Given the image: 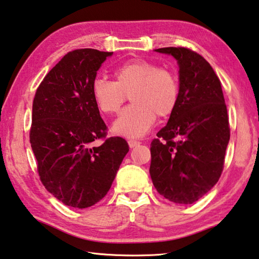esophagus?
I'll use <instances>...</instances> for the list:
<instances>
[{"instance_id":"34e87169","label":"esophagus","mask_w":259,"mask_h":259,"mask_svg":"<svg viewBox=\"0 0 259 259\" xmlns=\"http://www.w3.org/2000/svg\"><path fill=\"white\" fill-rule=\"evenodd\" d=\"M139 145H140V142L139 141H135V140H130V141H128L130 148H134V147H137Z\"/></svg>"}]
</instances>
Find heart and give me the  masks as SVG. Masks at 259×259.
Listing matches in <instances>:
<instances>
[{
  "instance_id": "b5f03b06",
  "label": "heart",
  "mask_w": 259,
  "mask_h": 259,
  "mask_svg": "<svg viewBox=\"0 0 259 259\" xmlns=\"http://www.w3.org/2000/svg\"><path fill=\"white\" fill-rule=\"evenodd\" d=\"M114 81L95 78L91 92L102 113L116 114L131 96L133 105L125 109L113 122L112 131L126 138L145 135L156 117H168L179 101V82L171 71L160 69L154 62L133 59L118 66Z\"/></svg>"
}]
</instances>
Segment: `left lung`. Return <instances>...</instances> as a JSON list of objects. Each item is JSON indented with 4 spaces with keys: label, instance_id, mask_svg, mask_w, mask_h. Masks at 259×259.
<instances>
[{
    "label": "left lung",
    "instance_id": "8db88e82",
    "mask_svg": "<svg viewBox=\"0 0 259 259\" xmlns=\"http://www.w3.org/2000/svg\"><path fill=\"white\" fill-rule=\"evenodd\" d=\"M155 52L179 65V101L150 146V177L157 192L178 204H192L217 184L230 141L222 83L200 54L184 47Z\"/></svg>",
    "mask_w": 259,
    "mask_h": 259
}]
</instances>
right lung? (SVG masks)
Instances as JSON below:
<instances>
[{"mask_svg":"<svg viewBox=\"0 0 259 259\" xmlns=\"http://www.w3.org/2000/svg\"><path fill=\"white\" fill-rule=\"evenodd\" d=\"M112 53L75 49L48 72L33 100L29 142L42 185L65 205L90 207L108 194L128 145L108 138L93 100L97 71Z\"/></svg>","mask_w":259,"mask_h":259,"instance_id":"1","label":"right lung"}]
</instances>
